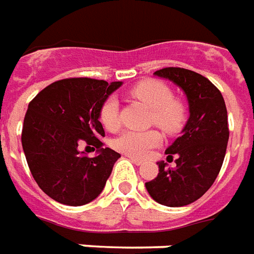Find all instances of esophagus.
<instances>
[{"label":"esophagus","instance_id":"1","mask_svg":"<svg viewBox=\"0 0 254 254\" xmlns=\"http://www.w3.org/2000/svg\"><path fill=\"white\" fill-rule=\"evenodd\" d=\"M127 157H129V160L132 161L133 164H136V165L142 164V160H140V159H136V157H133V156H127Z\"/></svg>","mask_w":254,"mask_h":254}]
</instances>
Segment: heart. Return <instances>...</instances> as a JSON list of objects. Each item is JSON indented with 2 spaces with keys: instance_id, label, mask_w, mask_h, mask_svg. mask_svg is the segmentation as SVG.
<instances>
[{
  "instance_id": "obj_1",
  "label": "heart",
  "mask_w": 254,
  "mask_h": 254,
  "mask_svg": "<svg viewBox=\"0 0 254 254\" xmlns=\"http://www.w3.org/2000/svg\"><path fill=\"white\" fill-rule=\"evenodd\" d=\"M134 98L141 101L151 109V120L164 132H176L185 121V109L182 103L174 99L171 90L159 80H142L130 90ZM99 120L108 130H116L118 120V99L109 97L99 110ZM161 136L156 130H125L113 141V146L124 155L145 157L151 149L160 145Z\"/></svg>"
}]
</instances>
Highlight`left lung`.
Instances as JSON below:
<instances>
[{"instance_id": "1", "label": "left lung", "mask_w": 254, "mask_h": 254, "mask_svg": "<svg viewBox=\"0 0 254 254\" xmlns=\"http://www.w3.org/2000/svg\"><path fill=\"white\" fill-rule=\"evenodd\" d=\"M156 76L171 80L185 93L189 102V120L167 149L176 156V167L157 161L159 174L145 183L153 200L168 207L192 203L213 186L222 167L227 141V110L221 91L207 78L179 67L156 71Z\"/></svg>"}]
</instances>
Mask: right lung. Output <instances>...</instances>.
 Returning a JSON list of instances; mask_svg holds the SVG:
<instances>
[{"instance_id":"right-lung-1","label":"right lung","mask_w":254,"mask_h":254,"mask_svg":"<svg viewBox=\"0 0 254 254\" xmlns=\"http://www.w3.org/2000/svg\"><path fill=\"white\" fill-rule=\"evenodd\" d=\"M122 82L69 78L51 83L28 105L21 142L29 170L44 192L67 206L90 203L105 189L113 165L121 157L102 148L99 110ZM86 141L97 156L77 149Z\"/></svg>"}]
</instances>
